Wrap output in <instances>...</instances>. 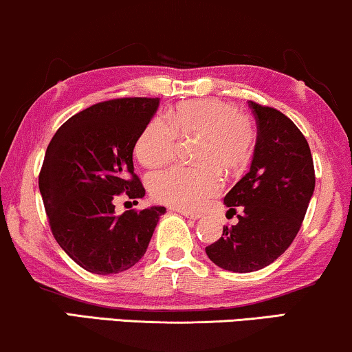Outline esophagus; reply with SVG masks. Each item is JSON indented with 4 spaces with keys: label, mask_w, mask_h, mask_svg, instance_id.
<instances>
[{
    "label": "esophagus",
    "mask_w": 352,
    "mask_h": 352,
    "mask_svg": "<svg viewBox=\"0 0 352 352\" xmlns=\"http://www.w3.org/2000/svg\"><path fill=\"white\" fill-rule=\"evenodd\" d=\"M180 212L182 215H185L186 219H190V220H199L201 219V214H192V212H185V210H178Z\"/></svg>",
    "instance_id": "esophagus-1"
}]
</instances>
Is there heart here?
<instances>
[{"mask_svg": "<svg viewBox=\"0 0 352 352\" xmlns=\"http://www.w3.org/2000/svg\"><path fill=\"white\" fill-rule=\"evenodd\" d=\"M178 138L197 137L196 167L175 166L151 175L150 191L157 202L180 210L201 209L219 195L217 172L228 175L250 161L255 146L254 121L219 98L178 103L167 113V122L151 120L135 143V156L145 167H161L174 160Z\"/></svg>", "mask_w": 352, "mask_h": 352, "instance_id": "heart-1", "label": "heart"}]
</instances>
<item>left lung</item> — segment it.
I'll list each match as a JSON object with an SVG mask.
<instances>
[{
	"label": "left lung",
	"instance_id": "left-lung-1",
	"mask_svg": "<svg viewBox=\"0 0 352 352\" xmlns=\"http://www.w3.org/2000/svg\"><path fill=\"white\" fill-rule=\"evenodd\" d=\"M256 121L250 170L225 196L237 225L206 247L220 268L252 273L289 249L313 197L316 175L308 142L284 113L249 100Z\"/></svg>",
	"mask_w": 352,
	"mask_h": 352
}]
</instances>
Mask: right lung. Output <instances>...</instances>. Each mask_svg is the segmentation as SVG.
<instances>
[{
	"instance_id": "right-lung-1",
	"label": "right lung",
	"mask_w": 352,
	"mask_h": 352,
	"mask_svg": "<svg viewBox=\"0 0 352 352\" xmlns=\"http://www.w3.org/2000/svg\"><path fill=\"white\" fill-rule=\"evenodd\" d=\"M157 107L160 98L146 97L96 103L63 122L49 143L39 172L49 225L58 245L89 273L132 268L164 215L161 206L115 214L120 195L145 196L132 153Z\"/></svg>"
}]
</instances>
